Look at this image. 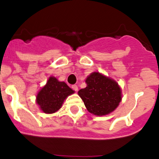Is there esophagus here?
Instances as JSON below:
<instances>
[{"mask_svg": "<svg viewBox=\"0 0 159 159\" xmlns=\"http://www.w3.org/2000/svg\"><path fill=\"white\" fill-rule=\"evenodd\" d=\"M72 89L73 90H75V91H78V86L76 85V84H74V85H72Z\"/></svg>", "mask_w": 159, "mask_h": 159, "instance_id": "1", "label": "esophagus"}]
</instances>
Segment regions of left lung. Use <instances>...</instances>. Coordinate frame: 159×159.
<instances>
[{
	"mask_svg": "<svg viewBox=\"0 0 159 159\" xmlns=\"http://www.w3.org/2000/svg\"><path fill=\"white\" fill-rule=\"evenodd\" d=\"M85 89L79 90L78 95L90 113L97 116L109 115L122 99L121 89L112 78L94 71L85 79Z\"/></svg>",
	"mask_w": 159,
	"mask_h": 159,
	"instance_id": "left-lung-1",
	"label": "left lung"
}]
</instances>
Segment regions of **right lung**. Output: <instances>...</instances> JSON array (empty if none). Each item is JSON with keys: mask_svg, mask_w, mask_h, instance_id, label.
<instances>
[{"mask_svg": "<svg viewBox=\"0 0 159 159\" xmlns=\"http://www.w3.org/2000/svg\"><path fill=\"white\" fill-rule=\"evenodd\" d=\"M74 93L75 91L65 81H60L55 77L51 76L37 94L36 103L44 113H55L61 108L65 99Z\"/></svg>", "mask_w": 159, "mask_h": 159, "instance_id": "right-lung-1", "label": "right lung"}]
</instances>
